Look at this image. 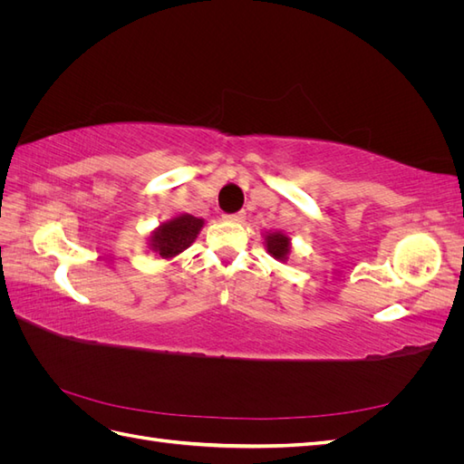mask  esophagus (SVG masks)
<instances>
[{
  "label": "esophagus",
  "instance_id": "esophagus-1",
  "mask_svg": "<svg viewBox=\"0 0 464 464\" xmlns=\"http://www.w3.org/2000/svg\"><path fill=\"white\" fill-rule=\"evenodd\" d=\"M224 220L234 222V224H240L246 220V213H236V215H224Z\"/></svg>",
  "mask_w": 464,
  "mask_h": 464
}]
</instances>
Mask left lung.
Masks as SVG:
<instances>
[{
	"mask_svg": "<svg viewBox=\"0 0 464 464\" xmlns=\"http://www.w3.org/2000/svg\"><path fill=\"white\" fill-rule=\"evenodd\" d=\"M265 247L269 251L271 257L285 263L290 256L292 244H290V237L285 232L276 230V232H265Z\"/></svg>",
	"mask_w": 464,
	"mask_h": 464,
	"instance_id": "left-lung-1",
	"label": "left lung"
}]
</instances>
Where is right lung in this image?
Wrapping results in <instances>:
<instances>
[{
    "label": "right lung",
    "instance_id": "add662e5",
    "mask_svg": "<svg viewBox=\"0 0 464 464\" xmlns=\"http://www.w3.org/2000/svg\"><path fill=\"white\" fill-rule=\"evenodd\" d=\"M203 224V218L191 217L188 213L178 215L170 220L162 222L159 228H154L150 232L149 246L154 254L160 256L162 259H172L195 242V237L201 232Z\"/></svg>",
    "mask_w": 464,
    "mask_h": 464
}]
</instances>
